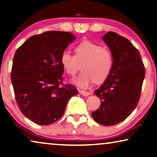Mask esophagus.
Instances as JSON below:
<instances>
[{
	"label": "esophagus",
	"instance_id": "esophagus-1",
	"mask_svg": "<svg viewBox=\"0 0 157 157\" xmlns=\"http://www.w3.org/2000/svg\"><path fill=\"white\" fill-rule=\"evenodd\" d=\"M79 92H80V93L83 96H88L90 95V93L89 92H87L85 90H79Z\"/></svg>",
	"mask_w": 157,
	"mask_h": 157
}]
</instances>
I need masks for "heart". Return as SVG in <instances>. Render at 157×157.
Listing matches in <instances>:
<instances>
[{
	"label": "heart",
	"mask_w": 157,
	"mask_h": 157,
	"mask_svg": "<svg viewBox=\"0 0 157 157\" xmlns=\"http://www.w3.org/2000/svg\"><path fill=\"white\" fill-rule=\"evenodd\" d=\"M75 56L67 51L62 52L60 62L68 75L74 76L82 64V72L72 82L86 88L94 81L103 82L113 67V57L108 49L90 41H83L75 48Z\"/></svg>",
	"instance_id": "heart-1"
}]
</instances>
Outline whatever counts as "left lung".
Returning <instances> with one entry per match:
<instances>
[{"label": "left lung", "instance_id": "obj_1", "mask_svg": "<svg viewBox=\"0 0 157 157\" xmlns=\"http://www.w3.org/2000/svg\"><path fill=\"white\" fill-rule=\"evenodd\" d=\"M103 40L112 54L113 67L103 85L94 91L100 106L92 116L99 124L113 126L124 121L137 106L145 68L139 50L128 39L110 31Z\"/></svg>", "mask_w": 157, "mask_h": 157}]
</instances>
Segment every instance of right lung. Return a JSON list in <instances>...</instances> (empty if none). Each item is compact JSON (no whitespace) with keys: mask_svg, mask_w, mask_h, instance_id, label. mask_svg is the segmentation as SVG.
Wrapping results in <instances>:
<instances>
[{"mask_svg":"<svg viewBox=\"0 0 157 157\" xmlns=\"http://www.w3.org/2000/svg\"><path fill=\"white\" fill-rule=\"evenodd\" d=\"M70 32L50 31L29 38L16 50L11 82L23 114L39 125H49L62 116L67 104L78 91L61 86L64 67L60 58L75 40Z\"/></svg>","mask_w":157,"mask_h":157,"instance_id":"1","label":"right lung"}]
</instances>
